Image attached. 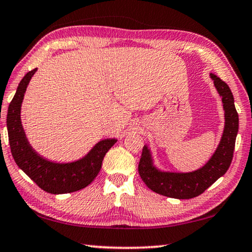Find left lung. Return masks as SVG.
<instances>
[{
	"label": "left lung",
	"instance_id": "8db88e82",
	"mask_svg": "<svg viewBox=\"0 0 252 252\" xmlns=\"http://www.w3.org/2000/svg\"><path fill=\"white\" fill-rule=\"evenodd\" d=\"M210 78L221 96L224 110V127L218 147L201 168L191 172H172L162 171L157 168L151 150L144 144L138 171L147 187L156 193L174 199L198 197L222 177L231 164L239 129V117L228 84L212 73Z\"/></svg>",
	"mask_w": 252,
	"mask_h": 252
}]
</instances>
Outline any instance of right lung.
Masks as SVG:
<instances>
[{
    "mask_svg": "<svg viewBox=\"0 0 252 252\" xmlns=\"http://www.w3.org/2000/svg\"><path fill=\"white\" fill-rule=\"evenodd\" d=\"M36 70L24 75L8 105L6 126L12 156L18 167L42 190L53 194L74 192L94 180L100 172L105 153L118 140H101L83 158L65 163L50 161L40 156L30 144L21 121L24 93Z\"/></svg>",
    "mask_w": 252,
    "mask_h": 252,
    "instance_id": "right-lung-1",
    "label": "right lung"
}]
</instances>
